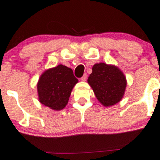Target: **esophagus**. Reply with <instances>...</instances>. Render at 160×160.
<instances>
[{
    "label": "esophagus",
    "mask_w": 160,
    "mask_h": 160,
    "mask_svg": "<svg viewBox=\"0 0 160 160\" xmlns=\"http://www.w3.org/2000/svg\"><path fill=\"white\" fill-rule=\"evenodd\" d=\"M87 78V73H84V74L83 75V77L80 78V80H81L82 81H86Z\"/></svg>",
    "instance_id": "esophagus-1"
}]
</instances>
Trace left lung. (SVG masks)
Instances as JSON below:
<instances>
[{
	"label": "left lung",
	"mask_w": 160,
	"mask_h": 160,
	"mask_svg": "<svg viewBox=\"0 0 160 160\" xmlns=\"http://www.w3.org/2000/svg\"><path fill=\"white\" fill-rule=\"evenodd\" d=\"M88 78L96 98L104 106L116 104L124 96L127 81L117 67L105 63L96 64Z\"/></svg>",
	"instance_id": "1"
}]
</instances>
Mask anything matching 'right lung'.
<instances>
[{
    "instance_id": "add662e5",
    "label": "right lung",
    "mask_w": 160,
    "mask_h": 160,
    "mask_svg": "<svg viewBox=\"0 0 160 160\" xmlns=\"http://www.w3.org/2000/svg\"><path fill=\"white\" fill-rule=\"evenodd\" d=\"M78 80L71 68L59 64L45 71L37 84L39 102L54 110H61L68 104Z\"/></svg>"
}]
</instances>
